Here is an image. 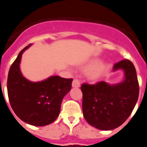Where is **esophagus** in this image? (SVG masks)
Segmentation results:
<instances>
[{
	"mask_svg": "<svg viewBox=\"0 0 147 147\" xmlns=\"http://www.w3.org/2000/svg\"><path fill=\"white\" fill-rule=\"evenodd\" d=\"M72 87L73 88H80V82L77 79H74L73 80Z\"/></svg>",
	"mask_w": 147,
	"mask_h": 147,
	"instance_id": "1",
	"label": "esophagus"
}]
</instances>
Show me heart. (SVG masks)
<instances>
[{"label":"heart","instance_id":"1","mask_svg":"<svg viewBox=\"0 0 147 147\" xmlns=\"http://www.w3.org/2000/svg\"><path fill=\"white\" fill-rule=\"evenodd\" d=\"M99 59H93L90 61L88 64L85 65V70H90L88 73V77L91 80H97L102 76L105 72L109 69V65L101 64Z\"/></svg>","mask_w":147,"mask_h":147}]
</instances>
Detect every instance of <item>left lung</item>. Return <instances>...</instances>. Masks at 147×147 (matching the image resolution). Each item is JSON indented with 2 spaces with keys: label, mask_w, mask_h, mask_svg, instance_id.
Segmentation results:
<instances>
[{
  "label": "left lung",
  "mask_w": 147,
  "mask_h": 147,
  "mask_svg": "<svg viewBox=\"0 0 147 147\" xmlns=\"http://www.w3.org/2000/svg\"><path fill=\"white\" fill-rule=\"evenodd\" d=\"M122 70L124 79L110 85L99 82L82 84V110L89 124L101 130H111L121 125L137 103L139 86L134 65L124 59L114 65L113 71Z\"/></svg>",
  "instance_id": "obj_1"
}]
</instances>
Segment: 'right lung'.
<instances>
[{
  "label": "right lung",
  "mask_w": 147,
  "mask_h": 147,
  "mask_svg": "<svg viewBox=\"0 0 147 147\" xmlns=\"http://www.w3.org/2000/svg\"><path fill=\"white\" fill-rule=\"evenodd\" d=\"M32 45L19 53L10 67L7 91L15 113L27 124L42 127L54 122L59 116L64 96L71 89L72 79L51 76L40 82H32L22 74V55Z\"/></svg>",
  "instance_id": "right-lung-1"
}]
</instances>
